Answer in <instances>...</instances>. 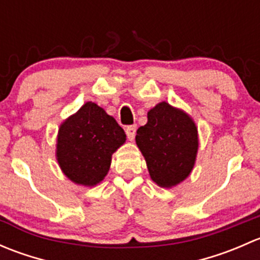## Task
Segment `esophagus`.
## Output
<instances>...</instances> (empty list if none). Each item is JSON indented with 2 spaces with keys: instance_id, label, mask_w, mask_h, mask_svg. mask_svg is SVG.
I'll return each instance as SVG.
<instances>
[{
  "instance_id": "34e87169",
  "label": "esophagus",
  "mask_w": 260,
  "mask_h": 260,
  "mask_svg": "<svg viewBox=\"0 0 260 260\" xmlns=\"http://www.w3.org/2000/svg\"><path fill=\"white\" fill-rule=\"evenodd\" d=\"M136 125H128V127H125V133H127V137L129 141H133L135 140V136H136Z\"/></svg>"
}]
</instances>
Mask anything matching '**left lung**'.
<instances>
[{
    "label": "left lung",
    "instance_id": "8db88e82",
    "mask_svg": "<svg viewBox=\"0 0 260 260\" xmlns=\"http://www.w3.org/2000/svg\"><path fill=\"white\" fill-rule=\"evenodd\" d=\"M136 143L146 159L149 176L161 187L182 182L193 169L199 148L198 128L187 113L161 102L147 113Z\"/></svg>",
    "mask_w": 260,
    "mask_h": 260
}]
</instances>
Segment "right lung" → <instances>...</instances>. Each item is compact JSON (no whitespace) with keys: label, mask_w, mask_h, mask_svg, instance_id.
<instances>
[{"label":"right lung","mask_w":260,"mask_h":260,"mask_svg":"<svg viewBox=\"0 0 260 260\" xmlns=\"http://www.w3.org/2000/svg\"><path fill=\"white\" fill-rule=\"evenodd\" d=\"M124 142V131L114 118L86 102L60 124L56 159L68 179L91 187L107 176L112 154Z\"/></svg>","instance_id":"obj_1"}]
</instances>
